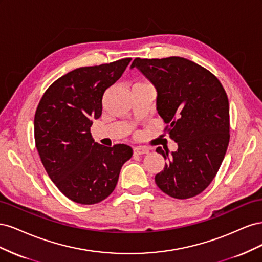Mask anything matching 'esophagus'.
Masks as SVG:
<instances>
[{
	"instance_id": "esophagus-1",
	"label": "esophagus",
	"mask_w": 262,
	"mask_h": 262,
	"mask_svg": "<svg viewBox=\"0 0 262 262\" xmlns=\"http://www.w3.org/2000/svg\"><path fill=\"white\" fill-rule=\"evenodd\" d=\"M149 150L144 146H136L133 147V153L136 155H142V154H147Z\"/></svg>"
}]
</instances>
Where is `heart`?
<instances>
[{"mask_svg":"<svg viewBox=\"0 0 262 262\" xmlns=\"http://www.w3.org/2000/svg\"><path fill=\"white\" fill-rule=\"evenodd\" d=\"M142 84H146V83H142V82H138V83H136L134 85H142Z\"/></svg>","mask_w":262,"mask_h":262,"instance_id":"obj_1","label":"heart"}]
</instances>
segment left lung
I'll list each match as a JSON object with an SVG mask.
<instances>
[{
	"label": "left lung",
	"instance_id": "1",
	"mask_svg": "<svg viewBox=\"0 0 262 262\" xmlns=\"http://www.w3.org/2000/svg\"><path fill=\"white\" fill-rule=\"evenodd\" d=\"M157 91L156 109L165 131L178 144L176 152L157 147L164 170L155 176L163 192L189 199L208 188L224 160L229 142V104L219 78L180 57L134 59Z\"/></svg>",
	"mask_w": 262,
	"mask_h": 262
}]
</instances>
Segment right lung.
I'll use <instances>...</instances> for the list:
<instances>
[{"instance_id": "add662e5", "label": "right lung", "mask_w": 262, "mask_h": 262, "mask_svg": "<svg viewBox=\"0 0 262 262\" xmlns=\"http://www.w3.org/2000/svg\"><path fill=\"white\" fill-rule=\"evenodd\" d=\"M132 59L83 67L53 82L35 114V142L53 184L70 200L98 203L112 193L129 145L107 147L94 141L91 126L101 116L105 91L121 77Z\"/></svg>"}]
</instances>
